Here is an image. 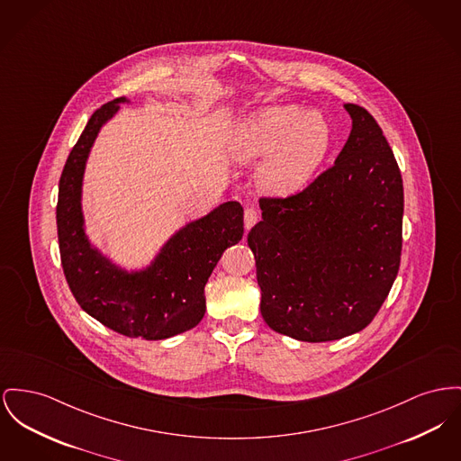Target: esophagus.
<instances>
[{
	"label": "esophagus",
	"instance_id": "esophagus-1",
	"mask_svg": "<svg viewBox=\"0 0 461 461\" xmlns=\"http://www.w3.org/2000/svg\"><path fill=\"white\" fill-rule=\"evenodd\" d=\"M259 221V212L254 207H247L244 212V224L247 230H250Z\"/></svg>",
	"mask_w": 461,
	"mask_h": 461
}]
</instances>
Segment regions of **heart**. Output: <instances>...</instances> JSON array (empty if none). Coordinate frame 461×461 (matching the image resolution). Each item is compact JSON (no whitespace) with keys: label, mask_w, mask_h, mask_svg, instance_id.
<instances>
[{"label":"heart","mask_w":461,"mask_h":461,"mask_svg":"<svg viewBox=\"0 0 461 461\" xmlns=\"http://www.w3.org/2000/svg\"><path fill=\"white\" fill-rule=\"evenodd\" d=\"M332 146V129L319 111L278 104L250 114L233 137L231 153L240 162L270 157L259 172L261 186L275 194L303 190Z\"/></svg>","instance_id":"obj_1"}]
</instances>
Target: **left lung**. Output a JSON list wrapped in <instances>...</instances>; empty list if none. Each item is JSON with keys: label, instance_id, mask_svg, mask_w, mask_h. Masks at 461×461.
Returning <instances> with one entry per match:
<instances>
[{"label": "left lung", "instance_id": "obj_1", "mask_svg": "<svg viewBox=\"0 0 461 461\" xmlns=\"http://www.w3.org/2000/svg\"><path fill=\"white\" fill-rule=\"evenodd\" d=\"M345 109L352 132L334 165L294 194L261 196L263 219L247 237L265 322L308 343L371 324L401 267L399 165L371 113Z\"/></svg>", "mask_w": 461, "mask_h": 461}]
</instances>
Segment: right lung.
<instances>
[{"instance_id": "obj_1", "label": "right lung", "mask_w": 461, "mask_h": 461, "mask_svg": "<svg viewBox=\"0 0 461 461\" xmlns=\"http://www.w3.org/2000/svg\"><path fill=\"white\" fill-rule=\"evenodd\" d=\"M125 97L97 109L73 146L59 181L57 237L68 285L83 310L129 338L165 339L198 324L205 313L203 287L222 252L244 237V209L226 202L177 231L148 270H118L92 249L82 216L85 162L101 127Z\"/></svg>"}]
</instances>
